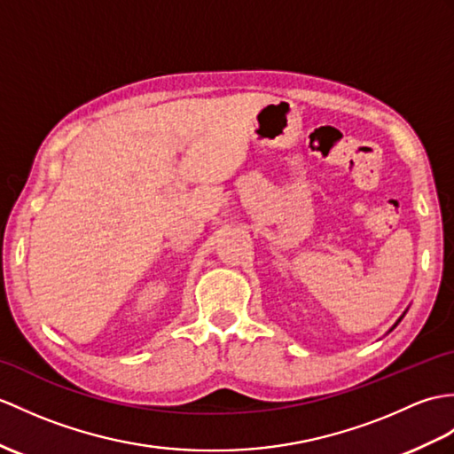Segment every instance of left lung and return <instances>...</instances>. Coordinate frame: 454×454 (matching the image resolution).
Masks as SVG:
<instances>
[{"mask_svg": "<svg viewBox=\"0 0 454 454\" xmlns=\"http://www.w3.org/2000/svg\"><path fill=\"white\" fill-rule=\"evenodd\" d=\"M403 317H404V315H403ZM403 317H400V319H398V321H396V323H395V326H396V325H398V323H400V321H403ZM395 326H393V329H395ZM393 329H391V331H393Z\"/></svg>", "mask_w": 454, "mask_h": 454, "instance_id": "obj_1", "label": "left lung"}]
</instances>
